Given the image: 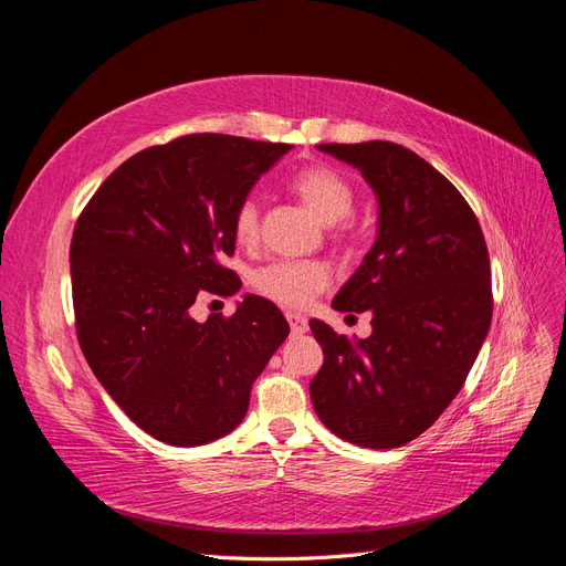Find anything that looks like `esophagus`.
<instances>
[{
    "label": "esophagus",
    "mask_w": 566,
    "mask_h": 566,
    "mask_svg": "<svg viewBox=\"0 0 566 566\" xmlns=\"http://www.w3.org/2000/svg\"><path fill=\"white\" fill-rule=\"evenodd\" d=\"M287 323H290V331H293V335H304L306 331H310V323H306V318L302 314H285Z\"/></svg>",
    "instance_id": "esophagus-1"
}]
</instances>
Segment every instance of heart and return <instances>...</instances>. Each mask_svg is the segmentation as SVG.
<instances>
[{"label":"heart","instance_id":"b5f03b06","mask_svg":"<svg viewBox=\"0 0 566 566\" xmlns=\"http://www.w3.org/2000/svg\"><path fill=\"white\" fill-rule=\"evenodd\" d=\"M290 188L302 198L323 224H337L349 217L354 208L352 186L328 167H304L290 179ZM233 233L238 243H252L260 233V208L252 198H245L233 212ZM331 273L321 262H271L252 273V285L264 297L287 310H300L312 302L325 285Z\"/></svg>","mask_w":566,"mask_h":566}]
</instances>
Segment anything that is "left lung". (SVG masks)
<instances>
[{"label": "left lung", "instance_id": "1", "mask_svg": "<svg viewBox=\"0 0 566 566\" xmlns=\"http://www.w3.org/2000/svg\"><path fill=\"white\" fill-rule=\"evenodd\" d=\"M361 172L378 200V233L333 300L370 312L366 339L310 321L323 366L310 385L316 416L364 449L420 437L465 385L491 325V266L470 205L418 153L391 142L321 144Z\"/></svg>", "mask_w": 566, "mask_h": 566}]
</instances>
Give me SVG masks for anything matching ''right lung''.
Listing matches in <instances>:
<instances>
[{
	"label": "right lung",
	"mask_w": 566,
	"mask_h": 566,
	"mask_svg": "<svg viewBox=\"0 0 566 566\" xmlns=\"http://www.w3.org/2000/svg\"><path fill=\"white\" fill-rule=\"evenodd\" d=\"M290 144L191 134L136 153L101 184L71 245L84 358L111 399L153 439L202 447L243 422L290 325L245 295L235 314L196 321L202 295L241 290L219 260L233 254V212Z\"/></svg>",
	"instance_id": "add662e5"
}]
</instances>
